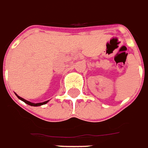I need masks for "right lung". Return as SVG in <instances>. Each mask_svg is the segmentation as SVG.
<instances>
[{
	"label": "right lung",
	"mask_w": 148,
	"mask_h": 148,
	"mask_svg": "<svg viewBox=\"0 0 148 148\" xmlns=\"http://www.w3.org/2000/svg\"><path fill=\"white\" fill-rule=\"evenodd\" d=\"M16 96H17L21 100L24 101L25 103H27V104H29V105L30 106H33V107H37V106L43 105V104H45V103H47L49 102V100H48V101H45V102H43V103H31V102H29V101H28V100H26V99H23V98H21V97H20L19 96H17V95H16Z\"/></svg>",
	"instance_id": "1"
}]
</instances>
